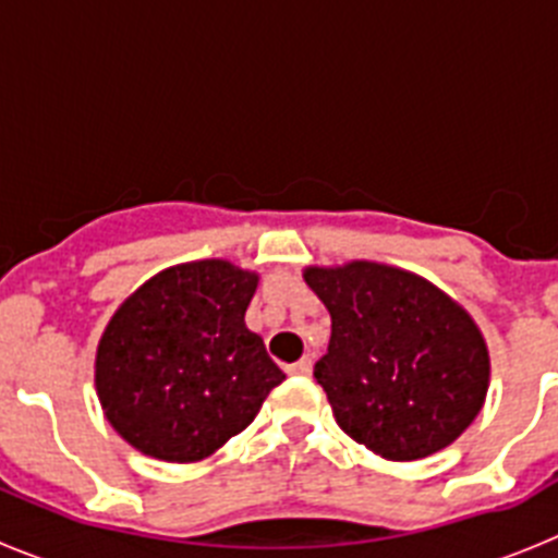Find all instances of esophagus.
Wrapping results in <instances>:
<instances>
[{
	"label": "esophagus",
	"instance_id": "1",
	"mask_svg": "<svg viewBox=\"0 0 558 558\" xmlns=\"http://www.w3.org/2000/svg\"><path fill=\"white\" fill-rule=\"evenodd\" d=\"M310 372H313V360L310 357H302L299 363H290L288 366V374H299V377H307Z\"/></svg>",
	"mask_w": 558,
	"mask_h": 558
}]
</instances>
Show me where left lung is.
Masks as SVG:
<instances>
[{
    "instance_id": "obj_1",
    "label": "left lung",
    "mask_w": 558,
    "mask_h": 558,
    "mask_svg": "<svg viewBox=\"0 0 558 558\" xmlns=\"http://www.w3.org/2000/svg\"><path fill=\"white\" fill-rule=\"evenodd\" d=\"M304 279L332 315L313 374L340 430L388 461H416L472 425L489 352L466 310L391 265L307 268Z\"/></svg>"
}]
</instances>
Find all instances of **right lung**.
<instances>
[{
	"instance_id": "1",
	"label": "right lung",
	"mask_w": 558,
	"mask_h": 558,
	"mask_svg": "<svg viewBox=\"0 0 558 558\" xmlns=\"http://www.w3.org/2000/svg\"><path fill=\"white\" fill-rule=\"evenodd\" d=\"M256 274L223 259L161 270L113 313L97 397L113 430L161 461H201L254 422L284 379L245 327Z\"/></svg>"
}]
</instances>
